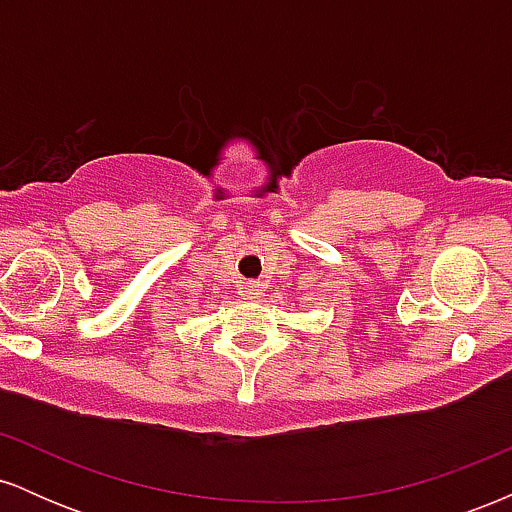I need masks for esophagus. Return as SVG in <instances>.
<instances>
[{
  "label": "esophagus",
  "instance_id": "obj_1",
  "mask_svg": "<svg viewBox=\"0 0 512 512\" xmlns=\"http://www.w3.org/2000/svg\"><path fill=\"white\" fill-rule=\"evenodd\" d=\"M243 296L248 298V301H257V298L262 296V284H245Z\"/></svg>",
  "mask_w": 512,
  "mask_h": 512
}]
</instances>
